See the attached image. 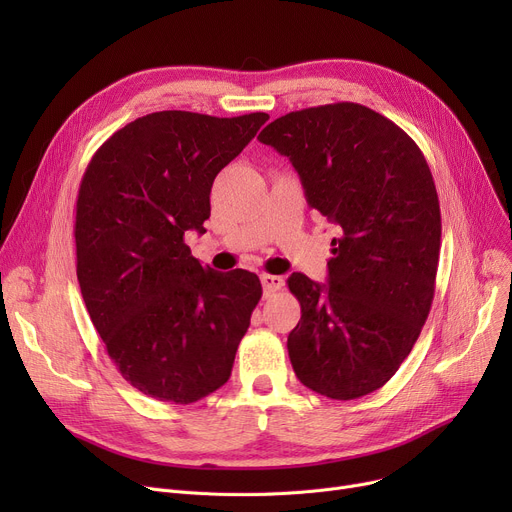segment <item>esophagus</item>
<instances>
[{
	"label": "esophagus",
	"mask_w": 512,
	"mask_h": 512,
	"mask_svg": "<svg viewBox=\"0 0 512 512\" xmlns=\"http://www.w3.org/2000/svg\"><path fill=\"white\" fill-rule=\"evenodd\" d=\"M261 284H263V294H265V297H272V294H276L284 286V280L280 276L263 274L261 276Z\"/></svg>",
	"instance_id": "obj_1"
}]
</instances>
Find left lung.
<instances>
[{"label":"left lung","instance_id":"left-lung-1","mask_svg":"<svg viewBox=\"0 0 512 512\" xmlns=\"http://www.w3.org/2000/svg\"><path fill=\"white\" fill-rule=\"evenodd\" d=\"M299 172L307 203L338 226L328 286L292 274L301 319L288 357L303 386L334 400L382 388L432 309L440 201L409 134L361 103L290 112L257 137Z\"/></svg>","mask_w":512,"mask_h":512}]
</instances>
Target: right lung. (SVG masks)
Instances as JSON below:
<instances>
[{
  "mask_svg": "<svg viewBox=\"0 0 512 512\" xmlns=\"http://www.w3.org/2000/svg\"><path fill=\"white\" fill-rule=\"evenodd\" d=\"M267 120L153 112L116 130L80 180V292L122 378L155 400L191 405L230 380L261 282L203 267L184 234L205 232L215 176Z\"/></svg>",
  "mask_w": 512,
  "mask_h": 512,
  "instance_id": "right-lung-1",
  "label": "right lung"
}]
</instances>
